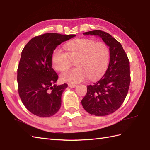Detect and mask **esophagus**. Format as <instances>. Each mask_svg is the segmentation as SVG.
Masks as SVG:
<instances>
[{
  "label": "esophagus",
  "instance_id": "1",
  "mask_svg": "<svg viewBox=\"0 0 150 150\" xmlns=\"http://www.w3.org/2000/svg\"><path fill=\"white\" fill-rule=\"evenodd\" d=\"M68 86H69V88H75L76 85H75V84H68Z\"/></svg>",
  "mask_w": 150,
  "mask_h": 150
}]
</instances>
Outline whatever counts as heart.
Returning <instances> with one entry per match:
<instances>
[{
    "instance_id": "heart-1",
    "label": "heart",
    "mask_w": 150,
    "mask_h": 150,
    "mask_svg": "<svg viewBox=\"0 0 150 150\" xmlns=\"http://www.w3.org/2000/svg\"><path fill=\"white\" fill-rule=\"evenodd\" d=\"M66 52L61 49L54 50L52 57L53 68L62 71L75 61L77 68L68 70L60 75L63 82L75 84L100 77L106 72L110 61V50L103 42L89 39H79L66 43Z\"/></svg>"
}]
</instances>
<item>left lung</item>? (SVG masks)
Instances as JSON below:
<instances>
[{"instance_id":"8db88e82","label":"left lung","mask_w":150,"mask_h":150,"mask_svg":"<svg viewBox=\"0 0 150 150\" xmlns=\"http://www.w3.org/2000/svg\"><path fill=\"white\" fill-rule=\"evenodd\" d=\"M83 34L100 37L110 47V58L105 74L87 86V93L81 103L91 115H108L119 109L128 94L131 81L129 59L121 44L109 33L94 30Z\"/></svg>"}]
</instances>
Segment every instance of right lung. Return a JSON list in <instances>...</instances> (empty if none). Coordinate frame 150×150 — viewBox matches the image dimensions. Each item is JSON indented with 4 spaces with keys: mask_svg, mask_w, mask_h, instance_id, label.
Wrapping results in <instances>:
<instances>
[{
    "mask_svg": "<svg viewBox=\"0 0 150 150\" xmlns=\"http://www.w3.org/2000/svg\"><path fill=\"white\" fill-rule=\"evenodd\" d=\"M75 35L47 33L32 38L21 53L17 69L18 91L24 106L40 117L55 115L61 106L66 84L57 86L52 57L57 46Z\"/></svg>",
    "mask_w": 150,
    "mask_h": 150,
    "instance_id": "1",
    "label": "right lung"
}]
</instances>
